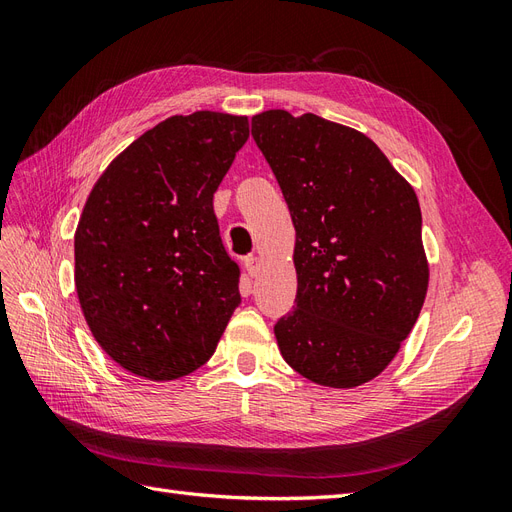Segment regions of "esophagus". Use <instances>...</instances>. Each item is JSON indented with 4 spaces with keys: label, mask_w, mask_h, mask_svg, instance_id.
Wrapping results in <instances>:
<instances>
[{
    "label": "esophagus",
    "mask_w": 512,
    "mask_h": 512,
    "mask_svg": "<svg viewBox=\"0 0 512 512\" xmlns=\"http://www.w3.org/2000/svg\"><path fill=\"white\" fill-rule=\"evenodd\" d=\"M243 265H245L247 273H250L252 277H256L258 271H260V258L258 256H245L243 258Z\"/></svg>",
    "instance_id": "1"
}]
</instances>
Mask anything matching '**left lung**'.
I'll use <instances>...</instances> for the list:
<instances>
[{
    "label": "left lung",
    "instance_id": "left-lung-1",
    "mask_svg": "<svg viewBox=\"0 0 512 512\" xmlns=\"http://www.w3.org/2000/svg\"><path fill=\"white\" fill-rule=\"evenodd\" d=\"M252 136L297 232V305L273 329L284 361L331 389L374 380L429 286L416 192L371 138L314 113L271 108Z\"/></svg>",
    "mask_w": 512,
    "mask_h": 512
}]
</instances>
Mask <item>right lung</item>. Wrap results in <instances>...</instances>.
Wrapping results in <instances>:
<instances>
[{
  "label": "right lung",
  "mask_w": 512,
  "mask_h": 512,
  "mask_svg": "<svg viewBox=\"0 0 512 512\" xmlns=\"http://www.w3.org/2000/svg\"><path fill=\"white\" fill-rule=\"evenodd\" d=\"M250 136L245 115H173L91 188L74 232V284L91 335L134 376L205 365L241 303L213 194Z\"/></svg>",
  "instance_id": "obj_1"
}]
</instances>
